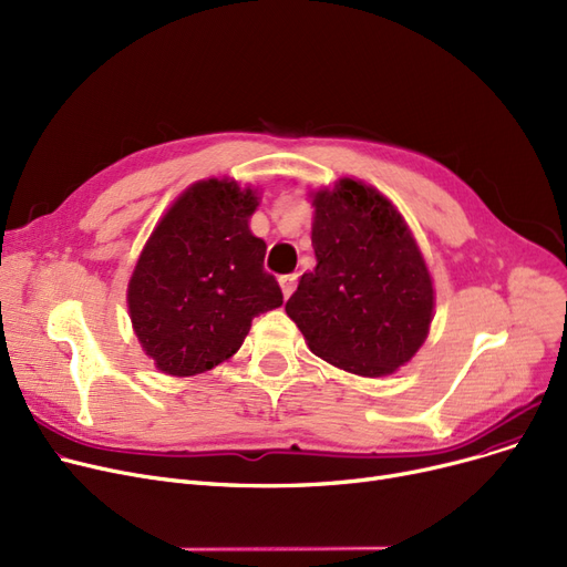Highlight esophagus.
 <instances>
[{
  "mask_svg": "<svg viewBox=\"0 0 567 567\" xmlns=\"http://www.w3.org/2000/svg\"><path fill=\"white\" fill-rule=\"evenodd\" d=\"M297 282H299V276H297V274H291V276H282V278H280V287H282L285 299H289V297H291L293 289H297Z\"/></svg>",
  "mask_w": 567,
  "mask_h": 567,
  "instance_id": "esophagus-1",
  "label": "esophagus"
}]
</instances>
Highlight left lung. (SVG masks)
<instances>
[{"label":"left lung","instance_id":"left-lung-1","mask_svg":"<svg viewBox=\"0 0 567 567\" xmlns=\"http://www.w3.org/2000/svg\"><path fill=\"white\" fill-rule=\"evenodd\" d=\"M317 266L285 310L308 348L342 371L382 378L422 348L433 319V280L401 213L361 181L312 196Z\"/></svg>","mask_w":567,"mask_h":567}]
</instances>
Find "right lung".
<instances>
[{"mask_svg": "<svg viewBox=\"0 0 567 567\" xmlns=\"http://www.w3.org/2000/svg\"><path fill=\"white\" fill-rule=\"evenodd\" d=\"M259 202L234 181L185 189L147 238L127 287L134 333L162 373L189 378L238 352L252 319L282 306L248 219Z\"/></svg>", "mask_w": 567, "mask_h": 567, "instance_id": "add662e5", "label": "right lung"}]
</instances>
